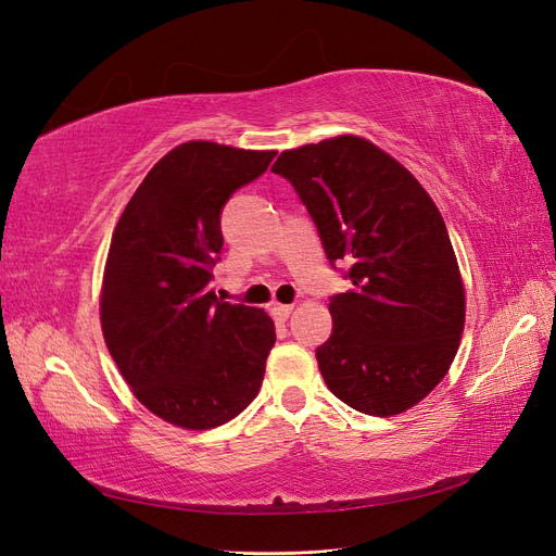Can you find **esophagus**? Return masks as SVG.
<instances>
[{
  "label": "esophagus",
  "mask_w": 556,
  "mask_h": 556,
  "mask_svg": "<svg viewBox=\"0 0 556 556\" xmlns=\"http://www.w3.org/2000/svg\"><path fill=\"white\" fill-rule=\"evenodd\" d=\"M292 308H294V306H290V304H274V308H271V315L278 319V323H285V319L290 317Z\"/></svg>",
  "instance_id": "34e87169"
}]
</instances>
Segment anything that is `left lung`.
Masks as SVG:
<instances>
[{"label": "left lung", "mask_w": 556, "mask_h": 556, "mask_svg": "<svg viewBox=\"0 0 556 556\" xmlns=\"http://www.w3.org/2000/svg\"><path fill=\"white\" fill-rule=\"evenodd\" d=\"M274 174L304 201L329 262L352 288L331 296L315 357L350 408L392 417L439 384L459 350L466 292L439 206L382 148L355 134L280 153Z\"/></svg>", "instance_id": "left-lung-1"}]
</instances>
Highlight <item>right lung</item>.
Instances as JSON below:
<instances>
[{
	"label": "right lung",
	"mask_w": 556,
	"mask_h": 556,
	"mask_svg": "<svg viewBox=\"0 0 556 556\" xmlns=\"http://www.w3.org/2000/svg\"><path fill=\"white\" fill-rule=\"evenodd\" d=\"M274 157L180 143L148 172L113 229L99 294L104 341L131 394L174 427H220L262 387L274 319L217 299L208 282L225 243V201Z\"/></svg>",
	"instance_id": "obj_1"
}]
</instances>
